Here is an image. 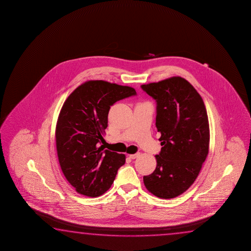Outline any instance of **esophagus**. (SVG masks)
I'll return each mask as SVG.
<instances>
[{"instance_id": "esophagus-1", "label": "esophagus", "mask_w": 251, "mask_h": 251, "mask_svg": "<svg viewBox=\"0 0 251 251\" xmlns=\"http://www.w3.org/2000/svg\"><path fill=\"white\" fill-rule=\"evenodd\" d=\"M140 155V153H133V154H129V157L131 158V159H136V158L139 157Z\"/></svg>"}]
</instances>
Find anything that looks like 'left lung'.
I'll return each instance as SVG.
<instances>
[{"label":"left lung","instance_id":"1","mask_svg":"<svg viewBox=\"0 0 251 251\" xmlns=\"http://www.w3.org/2000/svg\"><path fill=\"white\" fill-rule=\"evenodd\" d=\"M156 102L155 126L162 146L156 169L144 176L146 188L161 199L187 191L208 154V117L204 101L189 81L175 76L140 86Z\"/></svg>","mask_w":251,"mask_h":251}]
</instances>
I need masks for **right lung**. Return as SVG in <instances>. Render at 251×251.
<instances>
[{
    "label": "right lung",
    "mask_w": 251,
    "mask_h": 251,
    "mask_svg": "<svg viewBox=\"0 0 251 251\" xmlns=\"http://www.w3.org/2000/svg\"><path fill=\"white\" fill-rule=\"evenodd\" d=\"M132 96L136 91L131 87L89 81L64 102L56 126V148L64 176L78 193L102 195L125 164V154L104 149L102 134L111 105Z\"/></svg>",
    "instance_id": "add662e5"
}]
</instances>
